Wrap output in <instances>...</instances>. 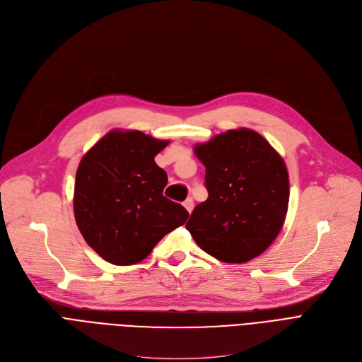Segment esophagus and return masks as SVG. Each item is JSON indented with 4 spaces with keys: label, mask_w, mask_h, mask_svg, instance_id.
<instances>
[{
    "label": "esophagus",
    "mask_w": 362,
    "mask_h": 362,
    "mask_svg": "<svg viewBox=\"0 0 362 362\" xmlns=\"http://www.w3.org/2000/svg\"><path fill=\"white\" fill-rule=\"evenodd\" d=\"M183 206L186 208V211L190 214L192 212V209H194V199L192 198H187L185 202H183Z\"/></svg>",
    "instance_id": "esophagus-1"
}]
</instances>
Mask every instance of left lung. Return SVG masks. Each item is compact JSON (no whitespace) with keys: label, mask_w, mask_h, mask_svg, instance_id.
I'll use <instances>...</instances> for the list:
<instances>
[{"label":"left lung","mask_w":362,"mask_h":362,"mask_svg":"<svg viewBox=\"0 0 362 362\" xmlns=\"http://www.w3.org/2000/svg\"><path fill=\"white\" fill-rule=\"evenodd\" d=\"M205 165L208 199L186 228L197 245L221 262L245 263L279 234L290 201L282 157L253 129H230L195 146Z\"/></svg>","instance_id":"obj_1"}]
</instances>
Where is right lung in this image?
Returning a JSON list of instances; mask_svg holds the SVG:
<instances>
[{
    "label": "right lung",
    "instance_id": "right-lung-1",
    "mask_svg": "<svg viewBox=\"0 0 362 362\" xmlns=\"http://www.w3.org/2000/svg\"><path fill=\"white\" fill-rule=\"evenodd\" d=\"M168 146L141 131L115 129L81 158L74 215L87 245L105 260L128 267L187 220V211L163 195L167 173L154 157Z\"/></svg>",
    "mask_w": 362,
    "mask_h": 362
}]
</instances>
